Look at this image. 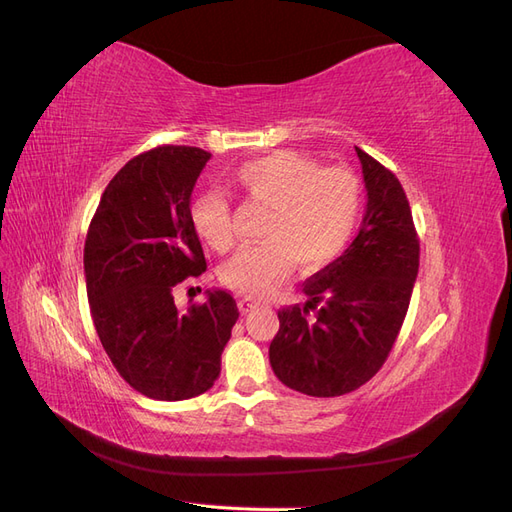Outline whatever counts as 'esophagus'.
Listing matches in <instances>:
<instances>
[{
	"label": "esophagus",
	"instance_id": "1",
	"mask_svg": "<svg viewBox=\"0 0 512 512\" xmlns=\"http://www.w3.org/2000/svg\"><path fill=\"white\" fill-rule=\"evenodd\" d=\"M238 307H240L242 313H248V311H253L255 307H259V303H257L255 298H251V296H242V298L238 300Z\"/></svg>",
	"mask_w": 512,
	"mask_h": 512
}]
</instances>
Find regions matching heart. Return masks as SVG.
Instances as JSON below:
<instances>
[{
    "instance_id": "obj_1",
    "label": "heart",
    "mask_w": 512,
    "mask_h": 512,
    "mask_svg": "<svg viewBox=\"0 0 512 512\" xmlns=\"http://www.w3.org/2000/svg\"><path fill=\"white\" fill-rule=\"evenodd\" d=\"M231 183L248 203L268 207L259 227L264 242L240 248L218 268L220 283L238 294H268L294 264L303 272L333 264L359 227L363 186L348 168L277 151L235 168ZM190 220L209 248L225 253L233 246V209L222 192L196 196Z\"/></svg>"
}]
</instances>
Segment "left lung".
Returning a JSON list of instances; mask_svg holds the SVG:
<instances>
[{"label": "left lung", "instance_id": "obj_1", "mask_svg": "<svg viewBox=\"0 0 512 512\" xmlns=\"http://www.w3.org/2000/svg\"><path fill=\"white\" fill-rule=\"evenodd\" d=\"M357 155L368 207L342 257L303 283L305 307L279 311L270 365L290 389L344 396L383 368L402 329L419 268V238L398 177Z\"/></svg>", "mask_w": 512, "mask_h": 512}]
</instances>
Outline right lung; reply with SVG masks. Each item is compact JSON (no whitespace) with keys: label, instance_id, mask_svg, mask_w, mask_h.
<instances>
[{"label":"right lung","instance_id":"add662e5","mask_svg":"<svg viewBox=\"0 0 512 512\" xmlns=\"http://www.w3.org/2000/svg\"><path fill=\"white\" fill-rule=\"evenodd\" d=\"M212 153L162 144L129 160L101 194L84 244L88 305L103 350L153 400L201 396L240 311L229 292L175 307L173 287L205 272L190 196Z\"/></svg>","mask_w":512,"mask_h":512}]
</instances>
